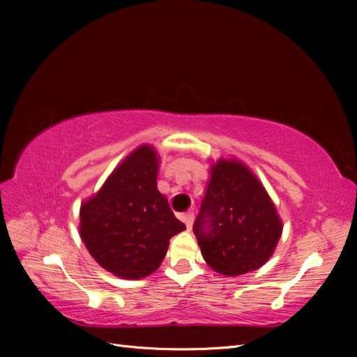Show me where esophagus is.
Instances as JSON below:
<instances>
[{
  "instance_id": "obj_1",
  "label": "esophagus",
  "mask_w": 357,
  "mask_h": 357,
  "mask_svg": "<svg viewBox=\"0 0 357 357\" xmlns=\"http://www.w3.org/2000/svg\"><path fill=\"white\" fill-rule=\"evenodd\" d=\"M193 219H195V215L192 213V211H188V213H185V215L183 216V221H184V224H185V227H187V230H192Z\"/></svg>"
}]
</instances>
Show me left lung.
I'll return each mask as SVG.
<instances>
[{
	"instance_id": "obj_1",
	"label": "left lung",
	"mask_w": 357,
	"mask_h": 357,
	"mask_svg": "<svg viewBox=\"0 0 357 357\" xmlns=\"http://www.w3.org/2000/svg\"><path fill=\"white\" fill-rule=\"evenodd\" d=\"M193 230L204 261L224 276L261 268L275 253L282 221L262 183L236 158H219Z\"/></svg>"
}]
</instances>
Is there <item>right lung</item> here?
<instances>
[{
	"label": "right lung",
	"instance_id": "add662e5",
	"mask_svg": "<svg viewBox=\"0 0 357 357\" xmlns=\"http://www.w3.org/2000/svg\"><path fill=\"white\" fill-rule=\"evenodd\" d=\"M158 169L156 149L142 144L81 204L82 242L104 270L121 279L135 280L156 271L170 238L185 230L158 190Z\"/></svg>",
	"mask_w": 357,
	"mask_h": 357
}]
</instances>
